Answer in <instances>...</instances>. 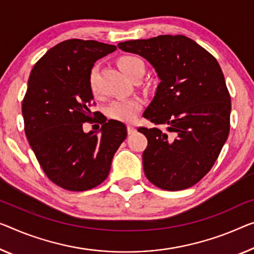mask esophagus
Segmentation results:
<instances>
[{
    "label": "esophagus",
    "mask_w": 254,
    "mask_h": 254,
    "mask_svg": "<svg viewBox=\"0 0 254 254\" xmlns=\"http://www.w3.org/2000/svg\"><path fill=\"white\" fill-rule=\"evenodd\" d=\"M127 131H128V134H134V132L136 131V128L132 126V125H128Z\"/></svg>",
    "instance_id": "34e87169"
}]
</instances>
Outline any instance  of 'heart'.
<instances>
[{
    "instance_id": "obj_1",
    "label": "heart",
    "mask_w": 254,
    "mask_h": 254,
    "mask_svg": "<svg viewBox=\"0 0 254 254\" xmlns=\"http://www.w3.org/2000/svg\"><path fill=\"white\" fill-rule=\"evenodd\" d=\"M117 65L122 71L130 79L136 77H142L145 71V64L135 56H122L117 59ZM97 65H94L91 69L88 75V87L92 93H95L96 86V77H97ZM143 108V100L138 96L130 97V99L117 100L114 101L108 108V115L110 118L119 122L131 123L134 122L137 117L138 112Z\"/></svg>"
}]
</instances>
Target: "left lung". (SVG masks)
Returning <instances> with one entry per match:
<instances>
[{
    "mask_svg": "<svg viewBox=\"0 0 254 254\" xmlns=\"http://www.w3.org/2000/svg\"><path fill=\"white\" fill-rule=\"evenodd\" d=\"M142 56L161 81L143 117L159 127L146 136L143 168L159 189L179 190L201 181L220 154L231 128V95L211 53L184 35H160L119 43Z\"/></svg>",
    "mask_w": 254,
    "mask_h": 254,
    "instance_id": "1",
    "label": "left lung"
}]
</instances>
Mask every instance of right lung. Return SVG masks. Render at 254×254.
Listing matches in <instances>:
<instances>
[{
	"instance_id": "add662e5",
	"label": "right lung",
	"mask_w": 254,
	"mask_h": 254,
	"mask_svg": "<svg viewBox=\"0 0 254 254\" xmlns=\"http://www.w3.org/2000/svg\"><path fill=\"white\" fill-rule=\"evenodd\" d=\"M116 45L72 38L50 49L30 72L22 100L25 134L40 166L54 184L81 192L105 181L112 158L127 136L118 120L99 111L88 87L94 62ZM84 122L103 124L101 134H85Z\"/></svg>"
}]
</instances>
